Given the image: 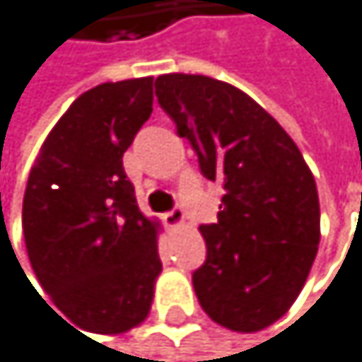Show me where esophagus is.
I'll return each instance as SVG.
<instances>
[{
    "instance_id": "34e87169",
    "label": "esophagus",
    "mask_w": 362,
    "mask_h": 362,
    "mask_svg": "<svg viewBox=\"0 0 362 362\" xmlns=\"http://www.w3.org/2000/svg\"><path fill=\"white\" fill-rule=\"evenodd\" d=\"M163 221H165V225L168 227H181L183 225V221H185V214H183V209L181 207H175V209H170V211H165L163 214Z\"/></svg>"
}]
</instances>
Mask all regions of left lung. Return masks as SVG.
<instances>
[{"mask_svg":"<svg viewBox=\"0 0 362 362\" xmlns=\"http://www.w3.org/2000/svg\"><path fill=\"white\" fill-rule=\"evenodd\" d=\"M161 109L205 179L225 187L218 223L201 225L207 259L192 275L201 308L233 332L275 323L301 293L319 249V194L297 144L253 98L197 74L155 81Z\"/></svg>","mask_w":362,"mask_h":362,"instance_id":"8db88e82","label":"left lung"}]
</instances>
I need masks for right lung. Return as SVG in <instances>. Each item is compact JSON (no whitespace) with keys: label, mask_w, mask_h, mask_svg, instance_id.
I'll return each mask as SVG.
<instances>
[{"label":"right lung","mask_w":362,"mask_h":362,"mask_svg":"<svg viewBox=\"0 0 362 362\" xmlns=\"http://www.w3.org/2000/svg\"><path fill=\"white\" fill-rule=\"evenodd\" d=\"M151 113V76L85 91L49 131L28 177L21 223L32 271L87 332L122 334L151 313L159 223L139 211L122 163Z\"/></svg>","instance_id":"obj_1"}]
</instances>
